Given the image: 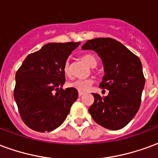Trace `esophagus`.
Segmentation results:
<instances>
[{
    "label": "esophagus",
    "mask_w": 158,
    "mask_h": 158,
    "mask_svg": "<svg viewBox=\"0 0 158 158\" xmlns=\"http://www.w3.org/2000/svg\"><path fill=\"white\" fill-rule=\"evenodd\" d=\"M84 94H85V92H82V91H79V96H82Z\"/></svg>",
    "instance_id": "esophagus-1"
}]
</instances>
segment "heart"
Listing matches in <instances>:
<instances>
[{"instance_id": "1", "label": "heart", "mask_w": 158, "mask_h": 158, "mask_svg": "<svg viewBox=\"0 0 158 158\" xmlns=\"http://www.w3.org/2000/svg\"><path fill=\"white\" fill-rule=\"evenodd\" d=\"M82 58L91 68H96V65H97V62H98L97 58L92 54H85V55L83 56ZM63 73L68 77L71 75V66H70V62L69 61H67L63 66ZM91 85H92L91 79H76L72 82H69L68 84V86L73 88V89H76L79 91H85L89 89Z\"/></svg>"}]
</instances>
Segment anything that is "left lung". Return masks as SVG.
<instances>
[{
	"mask_svg": "<svg viewBox=\"0 0 158 158\" xmlns=\"http://www.w3.org/2000/svg\"><path fill=\"white\" fill-rule=\"evenodd\" d=\"M82 50H92L102 59L105 75L100 86L109 90L103 97L92 94L95 101L89 113L95 122L106 129H122L134 118L140 106L145 86L140 60L111 38L89 40Z\"/></svg>",
	"mask_w": 158,
	"mask_h": 158,
	"instance_id": "left-lung-1",
	"label": "left lung"
}]
</instances>
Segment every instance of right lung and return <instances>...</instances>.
<instances>
[{
    "label": "right lung",
    "mask_w": 158,
    "mask_h": 158,
    "mask_svg": "<svg viewBox=\"0 0 158 158\" xmlns=\"http://www.w3.org/2000/svg\"><path fill=\"white\" fill-rule=\"evenodd\" d=\"M80 42L48 43L29 54L16 73L14 99L26 125L38 132H50L64 122L78 90L62 88L63 66Z\"/></svg>",
    "instance_id": "1"
}]
</instances>
